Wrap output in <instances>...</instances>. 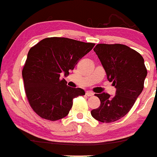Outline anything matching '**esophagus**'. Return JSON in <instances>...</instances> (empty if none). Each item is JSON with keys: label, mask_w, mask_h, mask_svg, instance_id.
Wrapping results in <instances>:
<instances>
[{"label": "esophagus", "mask_w": 157, "mask_h": 157, "mask_svg": "<svg viewBox=\"0 0 157 157\" xmlns=\"http://www.w3.org/2000/svg\"><path fill=\"white\" fill-rule=\"evenodd\" d=\"M94 93L91 92V91H86V95L88 96V97H91V96H94Z\"/></svg>", "instance_id": "esophagus-1"}]
</instances>
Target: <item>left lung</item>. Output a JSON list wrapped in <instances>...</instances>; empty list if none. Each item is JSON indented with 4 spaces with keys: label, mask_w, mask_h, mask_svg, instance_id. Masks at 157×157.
Segmentation results:
<instances>
[{
    "label": "left lung",
    "mask_w": 157,
    "mask_h": 157,
    "mask_svg": "<svg viewBox=\"0 0 157 157\" xmlns=\"http://www.w3.org/2000/svg\"><path fill=\"white\" fill-rule=\"evenodd\" d=\"M94 50L116 91L114 96L96 94L101 105L91 111V115L100 122L112 123L131 109L143 90L147 70L141 54L127 45L98 44Z\"/></svg>",
    "instance_id": "left-lung-1"
}]
</instances>
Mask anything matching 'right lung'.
Returning <instances> with one entry per match:
<instances>
[{
    "instance_id": "1",
    "label": "right lung",
    "mask_w": 157,
    "mask_h": 157,
    "mask_svg": "<svg viewBox=\"0 0 157 157\" xmlns=\"http://www.w3.org/2000/svg\"><path fill=\"white\" fill-rule=\"evenodd\" d=\"M95 45L67 37H47L32 47L23 67V82L30 107L40 117L55 121L68 115L73 99L85 95L81 88L67 86L60 74L68 75L78 60Z\"/></svg>"
}]
</instances>
